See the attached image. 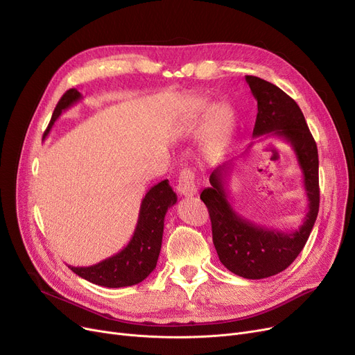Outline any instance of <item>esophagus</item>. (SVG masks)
Wrapping results in <instances>:
<instances>
[{
  "mask_svg": "<svg viewBox=\"0 0 355 355\" xmlns=\"http://www.w3.org/2000/svg\"><path fill=\"white\" fill-rule=\"evenodd\" d=\"M177 190L184 197H191L197 193V184H196V174L190 168H184L180 173Z\"/></svg>",
  "mask_w": 355,
  "mask_h": 355,
  "instance_id": "34e87169",
  "label": "esophagus"
}]
</instances>
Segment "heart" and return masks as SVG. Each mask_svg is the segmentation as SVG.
I'll list each match as a JSON object with an SVG mask.
<instances>
[{
    "mask_svg": "<svg viewBox=\"0 0 355 355\" xmlns=\"http://www.w3.org/2000/svg\"><path fill=\"white\" fill-rule=\"evenodd\" d=\"M207 109H209L207 99L193 98L185 102L182 107V121H187V122L197 121L198 118H201L204 114H206ZM232 126H233V110L229 105L216 103L209 109L207 129L213 142L229 134Z\"/></svg>",
    "mask_w": 355,
    "mask_h": 355,
    "instance_id": "b5f03b06",
    "label": "heart"
}]
</instances>
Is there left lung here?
<instances>
[{"mask_svg":"<svg viewBox=\"0 0 355 355\" xmlns=\"http://www.w3.org/2000/svg\"><path fill=\"white\" fill-rule=\"evenodd\" d=\"M246 82L257 101L253 137H277L291 144L302 170L308 213L295 232L270 230L237 214L226 190L233 159L214 168L211 185L202 190L200 198L209 209L220 262L237 276L263 279L292 265L306 243L320 210V162L316 144L297 103L270 82L256 76H246Z\"/></svg>","mask_w":355,"mask_h":355,"instance_id":"obj_1","label":"left lung"}]
</instances>
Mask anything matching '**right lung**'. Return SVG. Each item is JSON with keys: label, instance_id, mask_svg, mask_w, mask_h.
<instances>
[{"label": "right lung", "instance_id": "right-lung-1", "mask_svg": "<svg viewBox=\"0 0 355 355\" xmlns=\"http://www.w3.org/2000/svg\"><path fill=\"white\" fill-rule=\"evenodd\" d=\"M80 99L82 95L76 89H69L55 105L44 135L50 132L62 112ZM175 202L177 194L168 180L158 182L142 198L137 227L126 248L96 265L86 268L69 265V268L86 281L105 288H123L142 282L157 266L162 243L164 217Z\"/></svg>", "mask_w": 355, "mask_h": 355}]
</instances>
